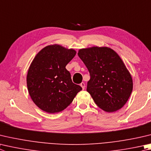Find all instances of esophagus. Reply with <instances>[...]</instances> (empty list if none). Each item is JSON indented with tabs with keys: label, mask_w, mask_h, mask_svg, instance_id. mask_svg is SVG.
Instances as JSON below:
<instances>
[{
	"label": "esophagus",
	"mask_w": 151,
	"mask_h": 151,
	"mask_svg": "<svg viewBox=\"0 0 151 151\" xmlns=\"http://www.w3.org/2000/svg\"><path fill=\"white\" fill-rule=\"evenodd\" d=\"M81 86L82 87V88H83V90H84L85 88V84H84V83H81Z\"/></svg>",
	"instance_id": "1"
}]
</instances>
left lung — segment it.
I'll return each instance as SVG.
<instances>
[{"instance_id": "1", "label": "left lung", "mask_w": 151, "mask_h": 151, "mask_svg": "<svg viewBox=\"0 0 151 151\" xmlns=\"http://www.w3.org/2000/svg\"><path fill=\"white\" fill-rule=\"evenodd\" d=\"M78 55L88 70L87 92L106 112L123 108L133 90V80L121 57L108 47L81 49Z\"/></svg>"}]
</instances>
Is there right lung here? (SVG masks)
Instances as JSON below:
<instances>
[{
    "mask_svg": "<svg viewBox=\"0 0 151 151\" xmlns=\"http://www.w3.org/2000/svg\"><path fill=\"white\" fill-rule=\"evenodd\" d=\"M76 53L73 49L50 45L38 52L31 63L27 86L33 102L42 110L49 114L64 110L82 90L73 83L65 68Z\"/></svg>",
    "mask_w": 151,
    "mask_h": 151,
    "instance_id": "add662e5",
    "label": "right lung"
}]
</instances>
